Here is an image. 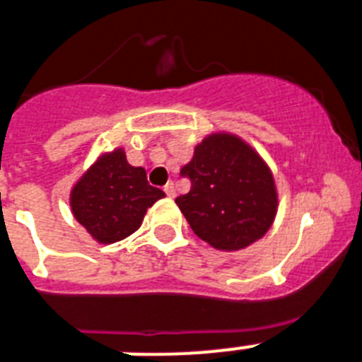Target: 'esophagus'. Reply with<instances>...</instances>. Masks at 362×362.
<instances>
[{"instance_id":"34e87169","label":"esophagus","mask_w":362,"mask_h":362,"mask_svg":"<svg viewBox=\"0 0 362 362\" xmlns=\"http://www.w3.org/2000/svg\"><path fill=\"white\" fill-rule=\"evenodd\" d=\"M163 191H165L167 193V197H175L176 195V191H175V184H173V182H167L165 184V187H163Z\"/></svg>"}]
</instances>
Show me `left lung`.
<instances>
[{
    "mask_svg": "<svg viewBox=\"0 0 362 362\" xmlns=\"http://www.w3.org/2000/svg\"><path fill=\"white\" fill-rule=\"evenodd\" d=\"M180 175L189 178L191 189L175 202L211 247L238 251L269 230L277 214L273 175L240 137L208 135Z\"/></svg>",
    "mask_w": 362,
    "mask_h": 362,
    "instance_id": "1",
    "label": "left lung"
}]
</instances>
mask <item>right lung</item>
<instances>
[{
    "instance_id": "obj_1",
    "label": "right lung",
    "mask_w": 362,
    "mask_h": 362,
    "mask_svg": "<svg viewBox=\"0 0 362 362\" xmlns=\"http://www.w3.org/2000/svg\"><path fill=\"white\" fill-rule=\"evenodd\" d=\"M165 193L151 186L143 167H132L124 151L104 154L70 193L72 214L100 243L134 234L158 199Z\"/></svg>"
}]
</instances>
